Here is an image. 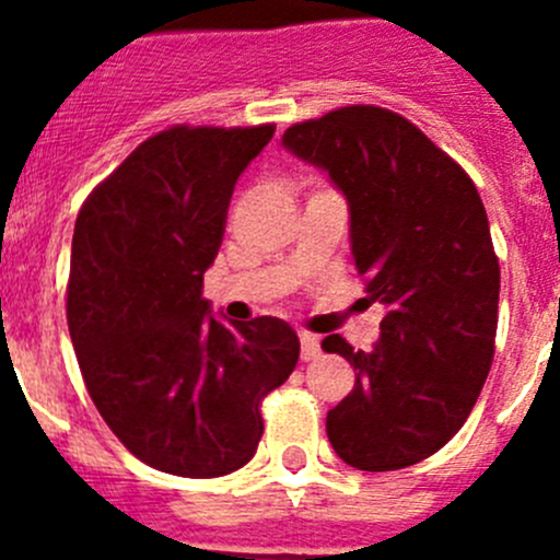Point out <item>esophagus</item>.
Wrapping results in <instances>:
<instances>
[{
    "label": "esophagus",
    "mask_w": 560,
    "mask_h": 560,
    "mask_svg": "<svg viewBox=\"0 0 560 560\" xmlns=\"http://www.w3.org/2000/svg\"><path fill=\"white\" fill-rule=\"evenodd\" d=\"M319 352V338L312 336V332H301V358L308 363V360H314Z\"/></svg>",
    "instance_id": "obj_1"
}]
</instances>
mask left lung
Listing matches in <instances>:
<instances>
[{"label": "left lung", "instance_id": "left-lung-1", "mask_svg": "<svg viewBox=\"0 0 560 560\" xmlns=\"http://www.w3.org/2000/svg\"><path fill=\"white\" fill-rule=\"evenodd\" d=\"M281 143L343 191L354 268L387 306L371 352L338 332L322 341L358 371L327 439L360 471L415 466L460 431L493 363L501 270L477 186L387 107H338Z\"/></svg>", "mask_w": 560, "mask_h": 560}]
</instances>
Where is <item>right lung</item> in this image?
<instances>
[{"mask_svg":"<svg viewBox=\"0 0 560 560\" xmlns=\"http://www.w3.org/2000/svg\"><path fill=\"white\" fill-rule=\"evenodd\" d=\"M273 132L162 129L94 186L75 219L67 325L83 382L118 442L175 477L246 466L262 398L301 354L284 319L222 325L202 301L235 180Z\"/></svg>","mask_w":560,"mask_h":560,"instance_id":"add662e5","label":"right lung"}]
</instances>
